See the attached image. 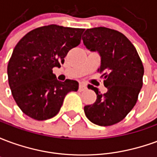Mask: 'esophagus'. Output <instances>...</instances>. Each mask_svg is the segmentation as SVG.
Listing matches in <instances>:
<instances>
[{"label": "esophagus", "mask_w": 157, "mask_h": 157, "mask_svg": "<svg viewBox=\"0 0 157 157\" xmlns=\"http://www.w3.org/2000/svg\"><path fill=\"white\" fill-rule=\"evenodd\" d=\"M86 89V85L85 83H83V82H81L80 86H79V91L80 92H83V91H85Z\"/></svg>", "instance_id": "obj_1"}]
</instances>
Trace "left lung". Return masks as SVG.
Listing matches in <instances>:
<instances>
[{"label": "left lung", "mask_w": 157, "mask_h": 157, "mask_svg": "<svg viewBox=\"0 0 157 157\" xmlns=\"http://www.w3.org/2000/svg\"><path fill=\"white\" fill-rule=\"evenodd\" d=\"M83 44L101 56L104 94L93 86H88L97 94L93 104L84 107L90 121L100 126H110L123 120L138 100L143 85L144 66L135 46L123 33L113 29L98 27L86 29Z\"/></svg>", "instance_id": "1"}]
</instances>
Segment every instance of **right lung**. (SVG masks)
Instances as JSON below:
<instances>
[{"instance_id": "right-lung-1", "label": "right lung", "mask_w": 157, "mask_h": 157, "mask_svg": "<svg viewBox=\"0 0 157 157\" xmlns=\"http://www.w3.org/2000/svg\"><path fill=\"white\" fill-rule=\"evenodd\" d=\"M85 29L44 26L28 33L13 49L7 75L13 98L30 118L46 120L55 117L70 92H76L74 80L59 82L53 73L67 53L81 43Z\"/></svg>"}]
</instances>
